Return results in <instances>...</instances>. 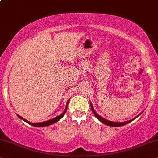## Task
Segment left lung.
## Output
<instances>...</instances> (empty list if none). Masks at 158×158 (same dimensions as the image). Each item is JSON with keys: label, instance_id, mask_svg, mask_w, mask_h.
Returning a JSON list of instances; mask_svg holds the SVG:
<instances>
[{"label": "left lung", "instance_id": "8db88e82", "mask_svg": "<svg viewBox=\"0 0 158 158\" xmlns=\"http://www.w3.org/2000/svg\"><path fill=\"white\" fill-rule=\"evenodd\" d=\"M90 106H91V109L92 111H93V113L94 114V115L96 117V118L98 119L100 122H101V123L104 124V125H109V126H111V127H120V126H123V125H126V124H128L129 123H131V122H132L133 120H134L135 118H137L138 117H139V115L141 114V113L139 114V115L137 116V117H135V118H133L131 119V120H128V121H125V122H113V121H110V120H108V119H106L105 118H103V117H101V116H100L98 114L96 113V111L94 110L93 109V104L90 103Z\"/></svg>", "mask_w": 158, "mask_h": 158}]
</instances>
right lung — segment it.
I'll use <instances>...</instances> for the list:
<instances>
[{
	"mask_svg": "<svg viewBox=\"0 0 158 158\" xmlns=\"http://www.w3.org/2000/svg\"><path fill=\"white\" fill-rule=\"evenodd\" d=\"M69 101H70V99L69 100V101H68V102H67V104H66V106H65V109L64 111H63V112L61 114H60L59 116H57V117H55V118H53V119H49V120H47V121H44V122H41V123H31V122L27 121V119H24L23 117H22L21 116H19V114H17V117H19V119H23V121L26 122V123H28L29 125H33V126H34V127H46V126H49V125H52V124L55 123H57V122H58V121L60 120V119L62 118V117H63V116L65 115V112H66L67 108H68V104H69Z\"/></svg>",
	"mask_w": 158,
	"mask_h": 158,
	"instance_id": "obj_1",
	"label": "right lung"
}]
</instances>
